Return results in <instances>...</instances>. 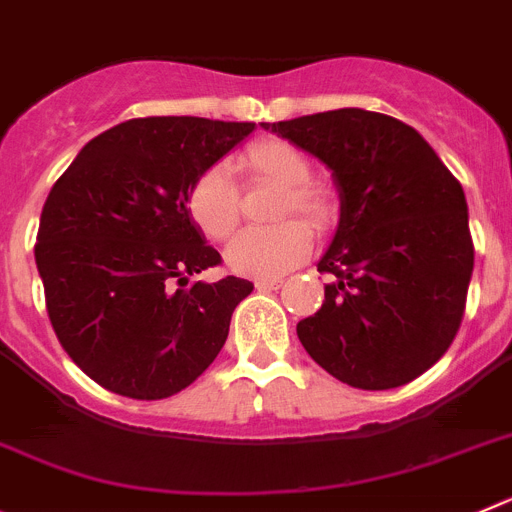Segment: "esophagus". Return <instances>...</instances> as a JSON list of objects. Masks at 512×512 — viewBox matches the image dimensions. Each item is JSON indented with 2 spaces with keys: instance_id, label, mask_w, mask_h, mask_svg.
Returning a JSON list of instances; mask_svg holds the SVG:
<instances>
[{
  "instance_id": "1",
  "label": "esophagus",
  "mask_w": 512,
  "mask_h": 512,
  "mask_svg": "<svg viewBox=\"0 0 512 512\" xmlns=\"http://www.w3.org/2000/svg\"><path fill=\"white\" fill-rule=\"evenodd\" d=\"M281 284H284L281 276H261V279H256V289H279Z\"/></svg>"
}]
</instances>
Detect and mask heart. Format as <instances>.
Masks as SVG:
<instances>
[{
	"instance_id": "heart-1",
	"label": "heart",
	"mask_w": 512,
	"mask_h": 512,
	"mask_svg": "<svg viewBox=\"0 0 512 512\" xmlns=\"http://www.w3.org/2000/svg\"><path fill=\"white\" fill-rule=\"evenodd\" d=\"M253 180L279 185L274 218L281 223L251 228L225 251V261L241 276H279L302 264L312 251V232L327 231L335 220V200L325 187L309 180L312 170L297 147L281 139H259L238 159ZM192 223L213 241L231 238L241 220V195L225 164H210L190 182L185 195ZM302 217L297 221L293 215ZM290 220L287 221L286 218Z\"/></svg>"
}]
</instances>
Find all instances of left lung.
Here are the masks:
<instances>
[{
	"label": "left lung",
	"mask_w": 512,
	"mask_h": 512,
	"mask_svg": "<svg viewBox=\"0 0 512 512\" xmlns=\"http://www.w3.org/2000/svg\"><path fill=\"white\" fill-rule=\"evenodd\" d=\"M264 129L325 162L340 192V225L317 264L332 281L299 342L353 388L411 383L462 325L475 266L462 185L414 126L386 114L337 109Z\"/></svg>",
	"instance_id": "obj_1"
}]
</instances>
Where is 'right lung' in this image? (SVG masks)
Wrapping results in <instances>:
<instances>
[{
    "label": "right lung",
    "mask_w": 512,
    "mask_h": 512,
    "mask_svg": "<svg viewBox=\"0 0 512 512\" xmlns=\"http://www.w3.org/2000/svg\"><path fill=\"white\" fill-rule=\"evenodd\" d=\"M256 124L147 116L103 131L58 177L35 261L60 345L98 386L159 401L198 381L253 284L190 276L220 264L187 187Z\"/></svg>",
    "instance_id": "1"
}]
</instances>
